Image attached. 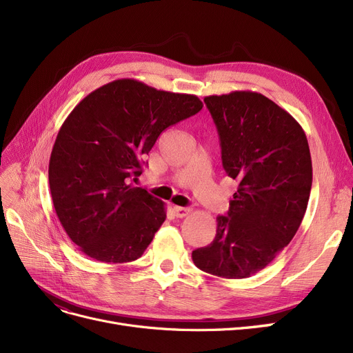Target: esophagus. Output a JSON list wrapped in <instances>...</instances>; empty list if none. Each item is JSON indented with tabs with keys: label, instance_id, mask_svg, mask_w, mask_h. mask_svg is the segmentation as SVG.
Returning a JSON list of instances; mask_svg holds the SVG:
<instances>
[{
	"label": "esophagus",
	"instance_id": "obj_1",
	"mask_svg": "<svg viewBox=\"0 0 353 353\" xmlns=\"http://www.w3.org/2000/svg\"><path fill=\"white\" fill-rule=\"evenodd\" d=\"M173 212H174L176 217L183 219V217H186V216H189V214H190L192 209H190V208H180V206H176V208L173 209Z\"/></svg>",
	"mask_w": 353,
	"mask_h": 353
}]
</instances>
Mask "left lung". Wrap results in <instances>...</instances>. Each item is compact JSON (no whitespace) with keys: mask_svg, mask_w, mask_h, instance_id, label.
<instances>
[{"mask_svg":"<svg viewBox=\"0 0 353 353\" xmlns=\"http://www.w3.org/2000/svg\"><path fill=\"white\" fill-rule=\"evenodd\" d=\"M217 127L221 163L237 181L213 242L193 250L206 273L243 279L265 269L298 232L310 196L306 134L286 110L254 91L205 97Z\"/></svg>","mask_w":353,"mask_h":353,"instance_id":"left-lung-1","label":"left lung"}]
</instances>
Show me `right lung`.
Masks as SVG:
<instances>
[{
    "label": "right lung",
    "instance_id": "add662e5",
    "mask_svg": "<svg viewBox=\"0 0 353 353\" xmlns=\"http://www.w3.org/2000/svg\"><path fill=\"white\" fill-rule=\"evenodd\" d=\"M203 108L197 96L121 79L84 97L63 123L48 165L65 233L104 263L139 259L165 220L164 203L132 180L157 137Z\"/></svg>",
    "mask_w": 353,
    "mask_h": 353
}]
</instances>
